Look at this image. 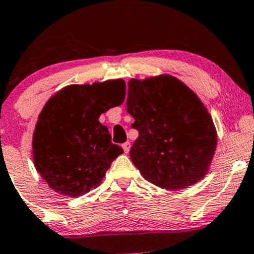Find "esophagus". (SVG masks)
I'll return each mask as SVG.
<instances>
[{
  "label": "esophagus",
  "mask_w": 254,
  "mask_h": 254,
  "mask_svg": "<svg viewBox=\"0 0 254 254\" xmlns=\"http://www.w3.org/2000/svg\"><path fill=\"white\" fill-rule=\"evenodd\" d=\"M122 147H123L124 153L127 154V153H129V151H130V148H131L130 142H125V143H123V145H122Z\"/></svg>",
  "instance_id": "34e87169"
}]
</instances>
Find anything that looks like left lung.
Masks as SVG:
<instances>
[{"label":"left lung","instance_id":"left-lung-1","mask_svg":"<svg viewBox=\"0 0 254 254\" xmlns=\"http://www.w3.org/2000/svg\"><path fill=\"white\" fill-rule=\"evenodd\" d=\"M127 111L138 131L130 157L145 180L177 191L206 176L217 131L208 109L183 81L168 74L131 78Z\"/></svg>","mask_w":254,"mask_h":254}]
</instances>
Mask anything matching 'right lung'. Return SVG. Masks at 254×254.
Wrapping results in <instances>:
<instances>
[{
	"mask_svg": "<svg viewBox=\"0 0 254 254\" xmlns=\"http://www.w3.org/2000/svg\"><path fill=\"white\" fill-rule=\"evenodd\" d=\"M122 78L69 84L44 105L32 137L33 164L55 192L78 197L98 188L113 160L123 153L99 122L124 101Z\"/></svg>",
	"mask_w": 254,
	"mask_h": 254,
	"instance_id": "obj_1",
	"label": "right lung"
}]
</instances>
